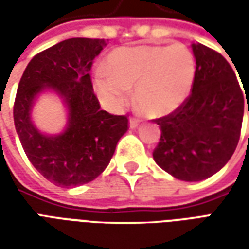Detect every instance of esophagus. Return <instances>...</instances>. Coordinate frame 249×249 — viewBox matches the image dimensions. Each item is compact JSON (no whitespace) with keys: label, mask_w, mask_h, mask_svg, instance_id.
Wrapping results in <instances>:
<instances>
[{"label":"esophagus","mask_w":249,"mask_h":249,"mask_svg":"<svg viewBox=\"0 0 249 249\" xmlns=\"http://www.w3.org/2000/svg\"><path fill=\"white\" fill-rule=\"evenodd\" d=\"M139 124H140V120L136 119V117H130V119H129V126L132 128V129L137 128V126H139Z\"/></svg>","instance_id":"obj_1"}]
</instances>
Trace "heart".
<instances>
[{"label": "heart", "instance_id": "obj_1", "mask_svg": "<svg viewBox=\"0 0 249 249\" xmlns=\"http://www.w3.org/2000/svg\"><path fill=\"white\" fill-rule=\"evenodd\" d=\"M196 74L192 52L184 45L121 48L108 57V71L96 73L94 87L104 103L123 107L135 87L136 103L146 114L176 110L191 93Z\"/></svg>", "mask_w": 249, "mask_h": 249}]
</instances>
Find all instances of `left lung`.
Here are the masks:
<instances>
[{"mask_svg":"<svg viewBox=\"0 0 249 249\" xmlns=\"http://www.w3.org/2000/svg\"><path fill=\"white\" fill-rule=\"evenodd\" d=\"M192 51L196 74L191 94L172 113L155 120L161 136L153 159L184 181L211 178L228 162L244 113V93L230 62L203 44H193Z\"/></svg>","mask_w":249,"mask_h":249,"instance_id":"1","label":"left lung"}]
</instances>
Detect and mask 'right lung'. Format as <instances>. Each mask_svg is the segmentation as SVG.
I'll use <instances>...</instances> for the list:
<instances>
[{
  "label": "right lung",
  "instance_id": "obj_1",
  "mask_svg": "<svg viewBox=\"0 0 249 249\" xmlns=\"http://www.w3.org/2000/svg\"><path fill=\"white\" fill-rule=\"evenodd\" d=\"M105 41L69 38L36 54L19 80L13 117L17 135L29 161L57 187H78L108 167L117 142L128 130V116L100 109L93 92L90 68ZM56 90L70 109L68 128L58 136L40 134L30 121L36 94Z\"/></svg>",
  "mask_w": 249,
  "mask_h": 249
}]
</instances>
